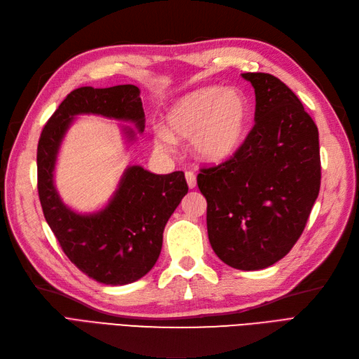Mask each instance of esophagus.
Wrapping results in <instances>:
<instances>
[{"label": "esophagus", "mask_w": 359, "mask_h": 359, "mask_svg": "<svg viewBox=\"0 0 359 359\" xmlns=\"http://www.w3.org/2000/svg\"><path fill=\"white\" fill-rule=\"evenodd\" d=\"M186 180H187V184H189V187L190 189H194L196 187V175H194L193 172H186Z\"/></svg>", "instance_id": "esophagus-1"}]
</instances>
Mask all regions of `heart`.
I'll return each mask as SVG.
<instances>
[{"label": "heart", "mask_w": 359, "mask_h": 359, "mask_svg": "<svg viewBox=\"0 0 359 359\" xmlns=\"http://www.w3.org/2000/svg\"><path fill=\"white\" fill-rule=\"evenodd\" d=\"M250 118L247 97L235 88L203 86L181 97L157 128L156 145L169 149L175 140L190 139L193 154L208 163L231 158L243 145Z\"/></svg>", "instance_id": "heart-1"}]
</instances>
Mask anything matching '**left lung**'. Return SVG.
I'll return each mask as SVG.
<instances>
[{
    "mask_svg": "<svg viewBox=\"0 0 359 359\" xmlns=\"http://www.w3.org/2000/svg\"><path fill=\"white\" fill-rule=\"evenodd\" d=\"M241 76L255 88V127L233 157L201 169L198 186L214 253L256 271L285 257L306 227L320 189L319 132L276 76Z\"/></svg>",
    "mask_w": 359,
    "mask_h": 359,
    "instance_id": "obj_1",
    "label": "left lung"
}]
</instances>
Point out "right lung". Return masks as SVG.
Wrapping results in <instances>:
<instances>
[{
	"label": "right lung",
	"instance_id": "obj_1",
	"mask_svg": "<svg viewBox=\"0 0 359 359\" xmlns=\"http://www.w3.org/2000/svg\"><path fill=\"white\" fill-rule=\"evenodd\" d=\"M78 115L132 123L137 130L123 126V133L128 142H135L136 133L145 128L140 90L135 85H116L72 91L49 118L37 147L39 198L62 252L99 283H133L157 262L165 226L189 191L186 177L181 170L157 175L142 166H128L102 210L90 214L73 211L60 196L53 170L62 139Z\"/></svg>",
	"mask_w": 359,
	"mask_h": 359
}]
</instances>
